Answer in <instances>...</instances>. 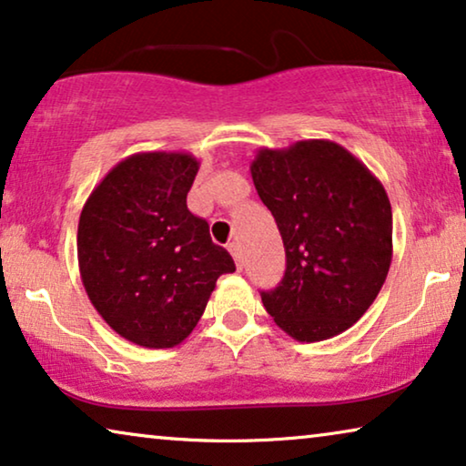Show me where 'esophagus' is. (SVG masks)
I'll list each match as a JSON object with an SVG mask.
<instances>
[{
  "label": "esophagus",
  "instance_id": "1",
  "mask_svg": "<svg viewBox=\"0 0 466 466\" xmlns=\"http://www.w3.org/2000/svg\"><path fill=\"white\" fill-rule=\"evenodd\" d=\"M228 251L232 253V258H234V261H236V268H242V245L238 240H232L230 245H228Z\"/></svg>",
  "mask_w": 466,
  "mask_h": 466
}]
</instances>
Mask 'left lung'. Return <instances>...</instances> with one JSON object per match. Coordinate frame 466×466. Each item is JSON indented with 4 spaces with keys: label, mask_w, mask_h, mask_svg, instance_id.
<instances>
[{
    "label": "left lung",
    "mask_w": 466,
    "mask_h": 466,
    "mask_svg": "<svg viewBox=\"0 0 466 466\" xmlns=\"http://www.w3.org/2000/svg\"><path fill=\"white\" fill-rule=\"evenodd\" d=\"M251 177L287 253L280 285L261 291L268 314L298 342L346 331L378 298L390 268L392 211L384 186L327 139L261 147Z\"/></svg>",
    "instance_id": "obj_1"
}]
</instances>
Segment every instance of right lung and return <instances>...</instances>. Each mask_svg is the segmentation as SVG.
<instances>
[{"label": "right lung", "instance_id": "add662e5", "mask_svg": "<svg viewBox=\"0 0 466 466\" xmlns=\"http://www.w3.org/2000/svg\"><path fill=\"white\" fill-rule=\"evenodd\" d=\"M200 162L186 152H139L103 177L77 224L88 299L128 342L173 349L198 323L234 259L187 208Z\"/></svg>", "mask_w": 466, "mask_h": 466}]
</instances>
